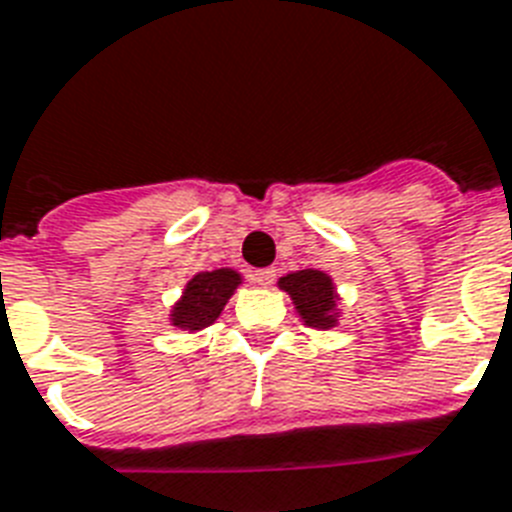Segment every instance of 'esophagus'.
Masks as SVG:
<instances>
[{
    "instance_id": "obj_1",
    "label": "esophagus",
    "mask_w": 512,
    "mask_h": 512,
    "mask_svg": "<svg viewBox=\"0 0 512 512\" xmlns=\"http://www.w3.org/2000/svg\"><path fill=\"white\" fill-rule=\"evenodd\" d=\"M277 277V269L275 267H264V269H256L251 275L253 282H259V285H272Z\"/></svg>"
}]
</instances>
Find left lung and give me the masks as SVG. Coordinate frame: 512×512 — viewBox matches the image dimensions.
<instances>
[{
	"label": "left lung",
	"mask_w": 512,
	"mask_h": 512,
	"mask_svg": "<svg viewBox=\"0 0 512 512\" xmlns=\"http://www.w3.org/2000/svg\"><path fill=\"white\" fill-rule=\"evenodd\" d=\"M280 288L288 290L298 314L304 317L306 325L330 327L333 325V282L330 277L317 269H304L293 275L282 277Z\"/></svg>",
	"instance_id": "left-lung-1"
}]
</instances>
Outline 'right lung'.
Returning <instances> with one entry per match:
<instances>
[{"label":"right lung","mask_w":512,"mask_h":512,"mask_svg":"<svg viewBox=\"0 0 512 512\" xmlns=\"http://www.w3.org/2000/svg\"><path fill=\"white\" fill-rule=\"evenodd\" d=\"M237 285H240V277L232 269H216V272L195 275L192 282H187L182 304L171 314L174 325L190 327V330L208 327L222 314L227 298L232 296Z\"/></svg>","instance_id":"obj_1"}]
</instances>
